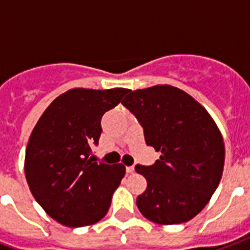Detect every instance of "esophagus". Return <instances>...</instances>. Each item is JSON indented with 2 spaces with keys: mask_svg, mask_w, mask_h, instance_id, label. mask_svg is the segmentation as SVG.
<instances>
[{
  "mask_svg": "<svg viewBox=\"0 0 250 250\" xmlns=\"http://www.w3.org/2000/svg\"><path fill=\"white\" fill-rule=\"evenodd\" d=\"M133 170H135V168H133V166H127V167H125V172H127V174H132Z\"/></svg>",
  "mask_w": 250,
  "mask_h": 250,
  "instance_id": "obj_1",
  "label": "esophagus"
}]
</instances>
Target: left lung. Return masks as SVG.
<instances>
[{
  "label": "left lung",
  "mask_w": 250,
  "mask_h": 250,
  "mask_svg": "<svg viewBox=\"0 0 250 250\" xmlns=\"http://www.w3.org/2000/svg\"><path fill=\"white\" fill-rule=\"evenodd\" d=\"M144 129L145 143L161 152L150 166L136 165L148 187L136 200L158 225L190 221L209 202L225 166L223 139L209 113L171 85L129 90L122 101Z\"/></svg>",
  "instance_id": "obj_1"
}]
</instances>
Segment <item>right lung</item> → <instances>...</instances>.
Instances as JSON below:
<instances>
[{"label": "right lung", "instance_id": "add662e5", "mask_svg": "<svg viewBox=\"0 0 250 250\" xmlns=\"http://www.w3.org/2000/svg\"><path fill=\"white\" fill-rule=\"evenodd\" d=\"M128 92L67 90L35 125L25 149V179L39 205L61 225L84 227L107 213L125 167L93 162L92 148L101 136L102 115Z\"/></svg>", "mask_w": 250, "mask_h": 250}]
</instances>
